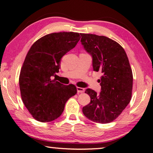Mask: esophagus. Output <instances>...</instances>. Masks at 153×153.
<instances>
[{"mask_svg":"<svg viewBox=\"0 0 153 153\" xmlns=\"http://www.w3.org/2000/svg\"><path fill=\"white\" fill-rule=\"evenodd\" d=\"M76 89H77V92H78V94H82V93H83L84 91H85L84 89L82 88V87H76Z\"/></svg>","mask_w":153,"mask_h":153,"instance_id":"34e87169","label":"esophagus"}]
</instances>
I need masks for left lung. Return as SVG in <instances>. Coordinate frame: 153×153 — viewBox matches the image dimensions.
I'll return each mask as SVG.
<instances>
[{
	"label": "left lung",
	"instance_id": "1",
	"mask_svg": "<svg viewBox=\"0 0 153 153\" xmlns=\"http://www.w3.org/2000/svg\"><path fill=\"white\" fill-rule=\"evenodd\" d=\"M84 49L93 58L94 71L102 72L101 91L87 89L91 102L82 108L85 116L94 122L108 123L116 119L131 99L133 74L124 49L104 36L80 34Z\"/></svg>",
	"mask_w": 153,
	"mask_h": 153
}]
</instances>
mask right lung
<instances>
[{
    "label": "right lung",
    "instance_id": "right-lung-1",
    "mask_svg": "<svg viewBox=\"0 0 153 153\" xmlns=\"http://www.w3.org/2000/svg\"><path fill=\"white\" fill-rule=\"evenodd\" d=\"M78 32H62L47 34L32 45L20 71L21 97L32 117L50 122L62 114L66 102L77 93L76 86L51 79L60 68L61 58L76 46Z\"/></svg>",
    "mask_w": 153,
    "mask_h": 153
}]
</instances>
